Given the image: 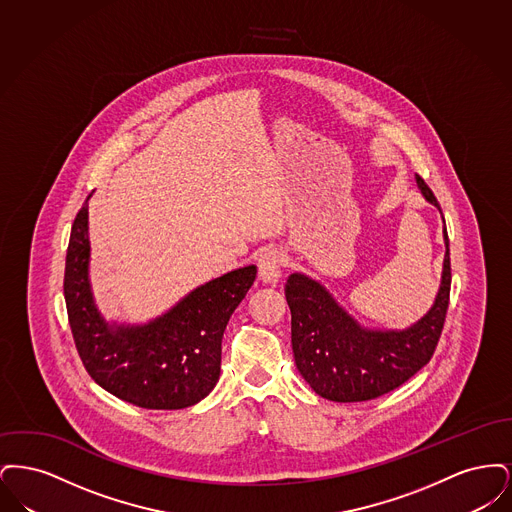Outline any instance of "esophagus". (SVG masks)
Wrapping results in <instances>:
<instances>
[{
    "label": "esophagus",
    "mask_w": 512,
    "mask_h": 512,
    "mask_svg": "<svg viewBox=\"0 0 512 512\" xmlns=\"http://www.w3.org/2000/svg\"><path fill=\"white\" fill-rule=\"evenodd\" d=\"M282 263H284V255L276 247L263 251L259 257V263H257L261 280L268 284H276L280 278V272H282Z\"/></svg>",
    "instance_id": "obj_1"
}]
</instances>
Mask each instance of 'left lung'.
<instances>
[{
    "label": "left lung",
    "mask_w": 512,
    "mask_h": 512,
    "mask_svg": "<svg viewBox=\"0 0 512 512\" xmlns=\"http://www.w3.org/2000/svg\"><path fill=\"white\" fill-rule=\"evenodd\" d=\"M424 197L439 207L428 184L416 174ZM445 222V220H443ZM438 297L428 315L401 332H374L361 328L318 282L292 274L286 299L292 311V347L295 366L320 397L338 403L370 401L403 386L428 365L445 324L451 292L449 238Z\"/></svg>",
    "instance_id": "obj_1"
}]
</instances>
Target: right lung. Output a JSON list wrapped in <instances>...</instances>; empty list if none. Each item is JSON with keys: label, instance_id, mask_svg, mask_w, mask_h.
Masks as SVG:
<instances>
[{"label": "right lung", "instance_id": "obj_1", "mask_svg": "<svg viewBox=\"0 0 512 512\" xmlns=\"http://www.w3.org/2000/svg\"><path fill=\"white\" fill-rule=\"evenodd\" d=\"M88 201L73 222L63 293L74 345L86 372L103 390L142 409L195 405L217 386L222 334L255 282L257 267L207 282L147 326L111 328L88 284Z\"/></svg>", "mask_w": 512, "mask_h": 512}]
</instances>
